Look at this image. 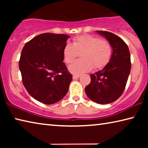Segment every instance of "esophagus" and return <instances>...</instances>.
Listing matches in <instances>:
<instances>
[{"instance_id":"34e87169","label":"esophagus","mask_w":148,"mask_h":148,"mask_svg":"<svg viewBox=\"0 0 148 148\" xmlns=\"http://www.w3.org/2000/svg\"><path fill=\"white\" fill-rule=\"evenodd\" d=\"M80 77V75H78V74H74L73 76H72V78H73L74 79H77L78 78V77Z\"/></svg>"}]
</instances>
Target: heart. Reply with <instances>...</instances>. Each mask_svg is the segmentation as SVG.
Listing matches in <instances>:
<instances>
[{"label": "heart", "instance_id": "1", "mask_svg": "<svg viewBox=\"0 0 148 148\" xmlns=\"http://www.w3.org/2000/svg\"><path fill=\"white\" fill-rule=\"evenodd\" d=\"M80 52L82 59L69 66L70 72L75 74L89 72L93 66L95 69L103 68L111 58L112 50L111 44L106 40L91 34L81 35L75 37L72 44H65L62 49L65 62L71 63Z\"/></svg>", "mask_w": 148, "mask_h": 148}]
</instances>
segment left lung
Masks as SVG:
<instances>
[{"label":"left lung","mask_w":148,"mask_h":148,"mask_svg":"<svg viewBox=\"0 0 148 148\" xmlns=\"http://www.w3.org/2000/svg\"><path fill=\"white\" fill-rule=\"evenodd\" d=\"M97 32L110 42L112 54L103 69L90 75L91 83L85 91L91 101L106 104L116 101L123 92L131 72V55L126 43L117 35L108 31Z\"/></svg>","instance_id":"left-lung-1"}]
</instances>
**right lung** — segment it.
Instances as JSON below:
<instances>
[{
  "label": "right lung",
  "instance_id": "obj_1",
  "mask_svg": "<svg viewBox=\"0 0 148 148\" xmlns=\"http://www.w3.org/2000/svg\"><path fill=\"white\" fill-rule=\"evenodd\" d=\"M69 37L43 33L27 42L22 49L19 61L22 82L29 95L42 103H56L69 91L72 75L62 62V49Z\"/></svg>",
  "mask_w": 148,
  "mask_h": 148
}]
</instances>
